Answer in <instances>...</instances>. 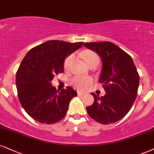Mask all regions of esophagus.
<instances>
[{
    "label": "esophagus",
    "instance_id": "obj_1",
    "mask_svg": "<svg viewBox=\"0 0 154 154\" xmlns=\"http://www.w3.org/2000/svg\"><path fill=\"white\" fill-rule=\"evenodd\" d=\"M86 94L83 92H81V91H78V95H79V96H83V95H85Z\"/></svg>",
    "mask_w": 154,
    "mask_h": 154
}]
</instances>
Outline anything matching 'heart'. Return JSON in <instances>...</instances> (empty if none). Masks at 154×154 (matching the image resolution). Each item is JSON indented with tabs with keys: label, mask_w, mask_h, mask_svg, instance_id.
Instances as JSON below:
<instances>
[{
	"label": "heart",
	"mask_w": 154,
	"mask_h": 154,
	"mask_svg": "<svg viewBox=\"0 0 154 154\" xmlns=\"http://www.w3.org/2000/svg\"><path fill=\"white\" fill-rule=\"evenodd\" d=\"M81 56H83L88 65L91 63L92 62L95 60H99L98 55L94 53V51L90 50H85L81 53ZM74 60V55L71 54L69 56H68L66 58L64 61V68L66 70L70 69L71 66L73 63ZM72 84L74 86L76 87L78 89L80 90H86L88 86H90L93 83V79L91 77H86V76H81V75H77L75 76L71 80Z\"/></svg>",
	"instance_id": "obj_1"
}]
</instances>
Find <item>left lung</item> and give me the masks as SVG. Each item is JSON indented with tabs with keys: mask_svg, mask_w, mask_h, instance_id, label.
Here are the masks:
<instances>
[{
	"mask_svg": "<svg viewBox=\"0 0 154 154\" xmlns=\"http://www.w3.org/2000/svg\"><path fill=\"white\" fill-rule=\"evenodd\" d=\"M83 45L96 52L102 60L98 82L106 91L100 97L94 93V103L86 107L91 119L102 124H110L123 119L135 101L139 75L132 58L114 43H85Z\"/></svg>",
	"mask_w": 154,
	"mask_h": 154,
	"instance_id": "1",
	"label": "left lung"
}]
</instances>
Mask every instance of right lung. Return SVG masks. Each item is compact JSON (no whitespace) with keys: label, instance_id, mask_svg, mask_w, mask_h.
<instances>
[{"label":"right lung","instance_id":"obj_1","mask_svg":"<svg viewBox=\"0 0 154 154\" xmlns=\"http://www.w3.org/2000/svg\"><path fill=\"white\" fill-rule=\"evenodd\" d=\"M82 45L52 40L32 48L24 57L16 84L20 104L34 120L51 124L65 116L77 92L69 86L57 91L51 81L56 74L63 72L66 58Z\"/></svg>","mask_w":154,"mask_h":154}]
</instances>
